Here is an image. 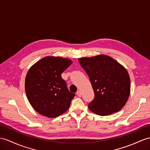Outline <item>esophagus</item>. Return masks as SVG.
<instances>
[{"label":"esophagus","mask_w":150,"mask_h":150,"mask_svg":"<svg viewBox=\"0 0 150 150\" xmlns=\"http://www.w3.org/2000/svg\"><path fill=\"white\" fill-rule=\"evenodd\" d=\"M77 95H78V96L79 97H81V91L78 90V92H77Z\"/></svg>","instance_id":"esophagus-1"}]
</instances>
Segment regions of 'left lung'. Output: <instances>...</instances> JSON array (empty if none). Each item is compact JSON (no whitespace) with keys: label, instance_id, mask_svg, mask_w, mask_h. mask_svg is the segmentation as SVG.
Wrapping results in <instances>:
<instances>
[{"label":"left lung","instance_id":"1","mask_svg":"<svg viewBox=\"0 0 150 150\" xmlns=\"http://www.w3.org/2000/svg\"><path fill=\"white\" fill-rule=\"evenodd\" d=\"M88 75L95 98L88 104L93 113L107 116L119 111L125 105L130 93V79L127 69L106 54L79 58Z\"/></svg>","mask_w":150,"mask_h":150}]
</instances>
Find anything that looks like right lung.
<instances>
[{"mask_svg": "<svg viewBox=\"0 0 150 150\" xmlns=\"http://www.w3.org/2000/svg\"><path fill=\"white\" fill-rule=\"evenodd\" d=\"M72 64L66 58L47 56L28 69L25 93L32 107L40 115L55 118L69 109L75 94L69 92L61 74Z\"/></svg>", "mask_w": 150, "mask_h": 150, "instance_id": "right-lung-1", "label": "right lung"}]
</instances>
